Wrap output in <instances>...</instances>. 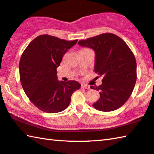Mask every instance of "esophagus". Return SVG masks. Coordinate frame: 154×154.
I'll return each instance as SVG.
<instances>
[{
    "label": "esophagus",
    "mask_w": 154,
    "mask_h": 154,
    "mask_svg": "<svg viewBox=\"0 0 154 154\" xmlns=\"http://www.w3.org/2000/svg\"><path fill=\"white\" fill-rule=\"evenodd\" d=\"M82 88L83 89H90V87H89V85H83L82 86Z\"/></svg>",
    "instance_id": "34e87169"
}]
</instances>
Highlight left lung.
Here are the masks:
<instances>
[{"label":"left lung","instance_id":"left-lung-1","mask_svg":"<svg viewBox=\"0 0 154 154\" xmlns=\"http://www.w3.org/2000/svg\"><path fill=\"white\" fill-rule=\"evenodd\" d=\"M78 44L94 50V71L103 77L101 85L90 87L100 94L94 108L110 112L121 107L131 96L137 80V63L133 52L121 38L111 33L80 40Z\"/></svg>","mask_w":154,"mask_h":154}]
</instances>
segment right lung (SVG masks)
<instances>
[{
    "label": "right lung",
    "mask_w": 154,
    "mask_h": 154,
    "mask_svg": "<svg viewBox=\"0 0 154 154\" xmlns=\"http://www.w3.org/2000/svg\"><path fill=\"white\" fill-rule=\"evenodd\" d=\"M77 40L66 41L48 34L32 40L19 61V76L31 102L47 113H57L68 107L72 93L81 88L76 81H58L57 69L66 51Z\"/></svg>",
    "instance_id": "obj_1"
}]
</instances>
